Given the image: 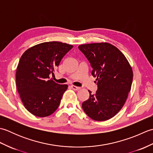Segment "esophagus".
Wrapping results in <instances>:
<instances>
[{"instance_id": "1", "label": "esophagus", "mask_w": 153, "mask_h": 153, "mask_svg": "<svg viewBox=\"0 0 153 153\" xmlns=\"http://www.w3.org/2000/svg\"><path fill=\"white\" fill-rule=\"evenodd\" d=\"M71 88H72L74 90H76V91H77V90H79L81 89V87H77L76 85H71Z\"/></svg>"}]
</instances>
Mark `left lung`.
Here are the masks:
<instances>
[{
	"label": "left lung",
	"mask_w": 153,
	"mask_h": 153,
	"mask_svg": "<svg viewBox=\"0 0 153 153\" xmlns=\"http://www.w3.org/2000/svg\"><path fill=\"white\" fill-rule=\"evenodd\" d=\"M93 68L98 89L82 103L84 112L95 121H106L122 109L130 91L133 70L128 60L113 45L102 43L81 45Z\"/></svg>",
	"instance_id": "left-lung-1"
}]
</instances>
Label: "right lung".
<instances>
[{
    "mask_svg": "<svg viewBox=\"0 0 153 153\" xmlns=\"http://www.w3.org/2000/svg\"><path fill=\"white\" fill-rule=\"evenodd\" d=\"M73 45L59 41L45 42L29 48L19 59L16 82L23 105L38 117L51 115L60 105L68 85L50 79V74Z\"/></svg>",
    "mask_w": 153,
    "mask_h": 153,
    "instance_id": "add662e5",
    "label": "right lung"
}]
</instances>
